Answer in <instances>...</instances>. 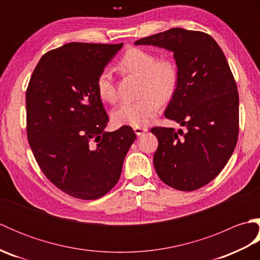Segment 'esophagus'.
Listing matches in <instances>:
<instances>
[{
	"mask_svg": "<svg viewBox=\"0 0 260 260\" xmlns=\"http://www.w3.org/2000/svg\"><path fill=\"white\" fill-rule=\"evenodd\" d=\"M147 131H148L147 127H134V132L137 136H141L143 133H145Z\"/></svg>",
	"mask_w": 260,
	"mask_h": 260,
	"instance_id": "1",
	"label": "esophagus"
}]
</instances>
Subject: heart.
Returning <instances> with one entry per match:
<instances>
[{"label": "heart", "mask_w": 260, "mask_h": 260, "mask_svg": "<svg viewBox=\"0 0 260 260\" xmlns=\"http://www.w3.org/2000/svg\"><path fill=\"white\" fill-rule=\"evenodd\" d=\"M120 66L125 70L143 77L142 97L134 102H124L112 113V119L118 126L143 127L148 125L158 113L161 103L174 96L179 85V73L172 60H158L156 54L133 48L123 56ZM96 91L104 102L114 103L117 97L112 70L105 68L98 75Z\"/></svg>", "instance_id": "heart-1"}]
</instances>
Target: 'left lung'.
Returning a JSON list of instances; mask_svg holds the SVG:
<instances>
[{
  "mask_svg": "<svg viewBox=\"0 0 260 260\" xmlns=\"http://www.w3.org/2000/svg\"><path fill=\"white\" fill-rule=\"evenodd\" d=\"M173 52L179 85L164 116L183 131L154 127L153 163L165 184L193 191L217 176L233 155L239 131V96L221 48L200 31L172 27L135 41Z\"/></svg>",
  "mask_w": 260,
  "mask_h": 260,
  "instance_id": "8db88e82",
  "label": "left lung"
}]
</instances>
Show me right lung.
<instances>
[{"label": "right lung", "mask_w": 260, "mask_h": 260, "mask_svg": "<svg viewBox=\"0 0 260 260\" xmlns=\"http://www.w3.org/2000/svg\"><path fill=\"white\" fill-rule=\"evenodd\" d=\"M123 48L70 42L47 52L26 89L27 141L41 171L67 194L95 200L117 183L136 139L129 126L106 132L98 75Z\"/></svg>", "instance_id": "1"}]
</instances>
